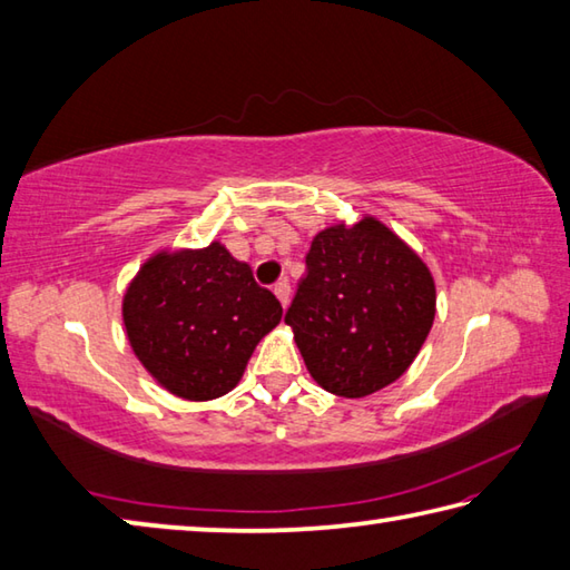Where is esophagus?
<instances>
[{
    "label": "esophagus",
    "mask_w": 570,
    "mask_h": 570,
    "mask_svg": "<svg viewBox=\"0 0 570 570\" xmlns=\"http://www.w3.org/2000/svg\"><path fill=\"white\" fill-rule=\"evenodd\" d=\"M274 294H276L278 301H282V306L286 308L288 306V296H292V286H288L286 278H284V282H276L274 284Z\"/></svg>",
    "instance_id": "34e87169"
}]
</instances>
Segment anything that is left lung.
Segmentation results:
<instances>
[{
    "mask_svg": "<svg viewBox=\"0 0 570 570\" xmlns=\"http://www.w3.org/2000/svg\"><path fill=\"white\" fill-rule=\"evenodd\" d=\"M438 314L430 266L373 215L311 239L286 326L314 381L338 397L387 387L417 358Z\"/></svg>",
    "mask_w": 570,
    "mask_h": 570,
    "instance_id": "left-lung-1",
    "label": "left lung"
}]
</instances>
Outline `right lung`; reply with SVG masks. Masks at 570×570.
I'll return each mask as SVG.
<instances>
[{"label": "right lung", "mask_w": 570, "mask_h": 570, "mask_svg": "<svg viewBox=\"0 0 570 570\" xmlns=\"http://www.w3.org/2000/svg\"><path fill=\"white\" fill-rule=\"evenodd\" d=\"M120 314L153 381L175 397L207 403L237 387L284 311L254 282L247 262L212 242L203 249L153 252L126 286Z\"/></svg>", "instance_id": "1"}]
</instances>
